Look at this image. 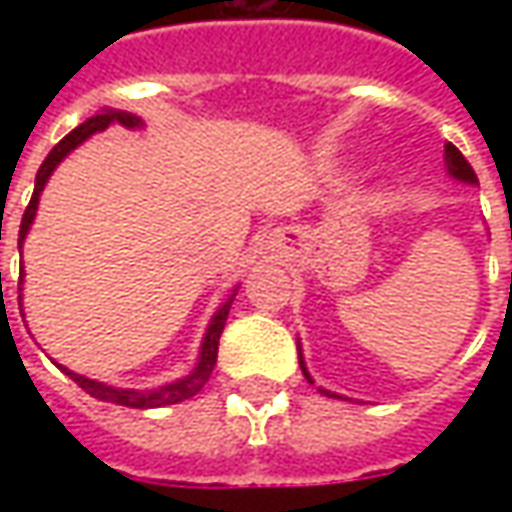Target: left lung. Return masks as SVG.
I'll list each match as a JSON object with an SVG mask.
<instances>
[{"instance_id":"left-lung-1","label":"left lung","mask_w":512,"mask_h":512,"mask_svg":"<svg viewBox=\"0 0 512 512\" xmlns=\"http://www.w3.org/2000/svg\"><path fill=\"white\" fill-rule=\"evenodd\" d=\"M444 165H447V173L453 176V179H459V182H467V185H479V179H476V170L470 168V162L462 156V150L456 148V145H444ZM299 367H302V373H305V379L313 384L310 379V373H307L305 359H302V347H299ZM319 393H325V396H333V399H342V396H336V393H330L325 387H319Z\"/></svg>"}]
</instances>
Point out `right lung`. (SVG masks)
<instances>
[{
    "label": "right lung",
    "mask_w": 512,
    "mask_h": 512,
    "mask_svg": "<svg viewBox=\"0 0 512 512\" xmlns=\"http://www.w3.org/2000/svg\"><path fill=\"white\" fill-rule=\"evenodd\" d=\"M113 122H119V125H125V128H142V119L139 116H133V113H125V110H102V113H96V116H90L85 125H79L76 130H70L68 136L56 145V148L50 150L48 159L42 162V168L36 173V185H33V196H30V205L25 207V216H22V225H19V245L25 242V236H28L30 225H33V219H36V207H39V196H42V190H45V182L50 179V173L56 170V165L68 156L70 150L79 148L85 139H90L93 133H102V130L113 125ZM233 296H236V290L227 296V302L216 313H213V319H210V325H207L205 339H202V347H199V362L196 367L182 376V379H176V382L162 384V387H153V390H130V387H113V384L105 382H96V379H88V376H79V373H73L68 367H62L65 373H68L73 382L79 384L85 393H90L93 399H99V402H110V404H122V407H136V410H148V407H165V404H179L190 399V396H196L202 387L210 379V373H213V367H216V353H219V336H222V330H225L227 322V313H230V305H233Z\"/></svg>",
    "instance_id": "add662e5"
}]
</instances>
